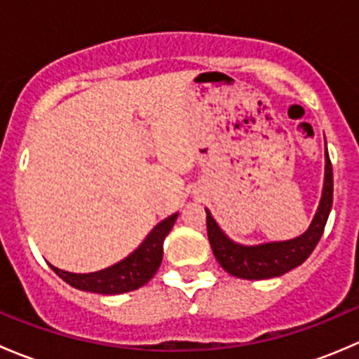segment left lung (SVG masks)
<instances>
[{
  "label": "left lung",
  "mask_w": 359,
  "mask_h": 359,
  "mask_svg": "<svg viewBox=\"0 0 359 359\" xmlns=\"http://www.w3.org/2000/svg\"><path fill=\"white\" fill-rule=\"evenodd\" d=\"M334 201V173L328 153L325 154V184L309 229L300 236L287 241H271L262 245H240L229 240L220 229L219 224L206 212V231L212 245L213 255L219 260L222 269L243 280H269L281 276L288 271L295 269L313 253L327 226L328 215Z\"/></svg>",
  "instance_id": "left-lung-1"
}]
</instances>
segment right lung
Wrapping results in <instances>:
<instances>
[{
	"label": "right lung",
	"mask_w": 359,
	"mask_h": 359,
	"mask_svg": "<svg viewBox=\"0 0 359 359\" xmlns=\"http://www.w3.org/2000/svg\"><path fill=\"white\" fill-rule=\"evenodd\" d=\"M177 215L179 213H173L168 219L161 220L147 234L146 240L140 243V247L135 252L130 253L121 262L106 267V269L88 274H76L59 269V267L52 266V264H50V267L67 285L83 292L102 293V295H118V293L137 290V288L144 287L156 274L159 266H161L163 241H165L166 234L172 231Z\"/></svg>",
	"instance_id": "right-lung-1"
}]
</instances>
